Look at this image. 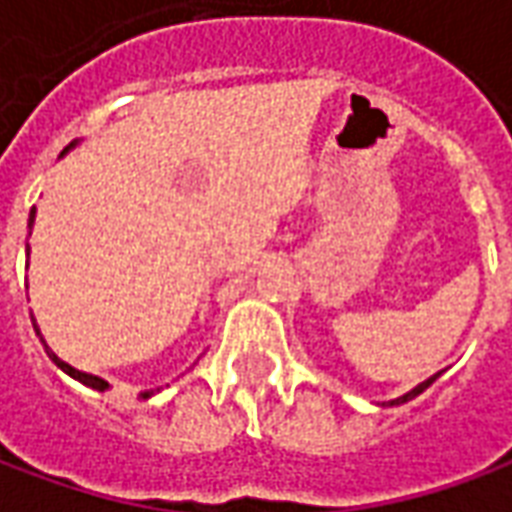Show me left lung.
<instances>
[{
  "label": "left lung",
  "instance_id": "8db88e82",
  "mask_svg": "<svg viewBox=\"0 0 512 512\" xmlns=\"http://www.w3.org/2000/svg\"><path fill=\"white\" fill-rule=\"evenodd\" d=\"M436 378H439V373H436V376H430L428 381H422V384H419V386H414V389H411V392H406V395H403V397H395V400H389V403H386V406H400V403H408V400H411V397L422 395V392H425V389H428V386L433 384V381H436Z\"/></svg>",
  "mask_w": 512,
  "mask_h": 512
}]
</instances>
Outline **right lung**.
Returning a JSON list of instances; mask_svg holds the SVG:
<instances>
[{"label": "right lung", "mask_w": 512, "mask_h": 512, "mask_svg": "<svg viewBox=\"0 0 512 512\" xmlns=\"http://www.w3.org/2000/svg\"><path fill=\"white\" fill-rule=\"evenodd\" d=\"M73 145H76V142H73ZM71 147H65L62 153H68ZM32 224H35V208L29 211V230H32ZM27 257H29V246H27ZM32 326H35V318H32ZM35 332L40 334L38 326H35ZM40 340H43V337H40ZM43 345H46V340H43ZM46 354H49V359H51V362H54V365L60 367V370H65V373H68V376H71V378H76V381H82L84 386H90V389H98V392H104V389H109V384H106L104 378L90 376V373H82V370H76V367H71V365H68V362H62L60 356L54 354L49 345H46ZM150 395H153V392H145V395H142V397H150Z\"/></svg>", "instance_id": "right-lung-1"}]
</instances>
